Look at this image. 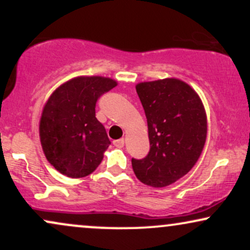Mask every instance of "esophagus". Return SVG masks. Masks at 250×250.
<instances>
[{"label": "esophagus", "mask_w": 250, "mask_h": 250, "mask_svg": "<svg viewBox=\"0 0 250 250\" xmlns=\"http://www.w3.org/2000/svg\"><path fill=\"white\" fill-rule=\"evenodd\" d=\"M114 146L117 148H122L123 146H125V139H120V140H115V141L113 142Z\"/></svg>", "instance_id": "obj_1"}]
</instances>
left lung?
I'll return each instance as SVG.
<instances>
[{"mask_svg":"<svg viewBox=\"0 0 250 250\" xmlns=\"http://www.w3.org/2000/svg\"><path fill=\"white\" fill-rule=\"evenodd\" d=\"M148 123L150 150L131 159L142 183L167 187L185 176L199 160L207 137V115L200 96L177 79L136 84Z\"/></svg>","mask_w":250,"mask_h":250,"instance_id":"8db88e82","label":"left lung"}]
</instances>
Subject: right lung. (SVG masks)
<instances>
[{"label":"right lung","instance_id":"add662e5","mask_svg":"<svg viewBox=\"0 0 250 250\" xmlns=\"http://www.w3.org/2000/svg\"><path fill=\"white\" fill-rule=\"evenodd\" d=\"M116 85L109 77L79 76L48 99L40 120V140L47 160L61 174L84 177L101 163L110 141L95 107L100 96Z\"/></svg>","mask_w":250,"mask_h":250}]
</instances>
